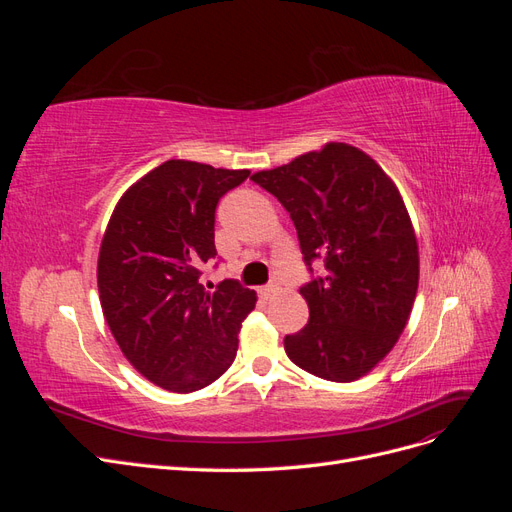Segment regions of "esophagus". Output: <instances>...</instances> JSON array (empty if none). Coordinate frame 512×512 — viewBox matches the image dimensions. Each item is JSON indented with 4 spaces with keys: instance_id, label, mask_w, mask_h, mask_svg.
Listing matches in <instances>:
<instances>
[{
    "instance_id": "obj_1",
    "label": "esophagus",
    "mask_w": 512,
    "mask_h": 512,
    "mask_svg": "<svg viewBox=\"0 0 512 512\" xmlns=\"http://www.w3.org/2000/svg\"><path fill=\"white\" fill-rule=\"evenodd\" d=\"M277 292V286H273V284H269V286H262V288H258V294L262 299H271L273 294Z\"/></svg>"
}]
</instances>
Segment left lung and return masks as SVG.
I'll use <instances>...</instances> for the list:
<instances>
[{
  "mask_svg": "<svg viewBox=\"0 0 512 512\" xmlns=\"http://www.w3.org/2000/svg\"><path fill=\"white\" fill-rule=\"evenodd\" d=\"M252 181L290 213L305 265V327L284 337L288 359L318 378L369 374L406 329L418 288V243L397 185L365 151L327 143Z\"/></svg>",
  "mask_w": 512,
  "mask_h": 512,
  "instance_id": "obj_1",
  "label": "left lung"
}]
</instances>
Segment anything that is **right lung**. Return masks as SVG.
Returning a JSON list of instances; mask_svg holds the SVG:
<instances>
[{
  "label": "right lung",
  "instance_id": "obj_1",
  "mask_svg": "<svg viewBox=\"0 0 512 512\" xmlns=\"http://www.w3.org/2000/svg\"><path fill=\"white\" fill-rule=\"evenodd\" d=\"M250 170L168 160L132 183L108 220L98 256L102 312L138 374L170 393L218 380L237 356L256 292L200 282L215 258V207Z\"/></svg>",
  "mask_w": 512,
  "mask_h": 512
}]
</instances>
